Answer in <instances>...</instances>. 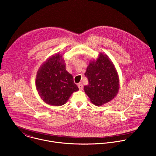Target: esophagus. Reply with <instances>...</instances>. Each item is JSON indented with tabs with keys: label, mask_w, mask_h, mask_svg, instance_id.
Masks as SVG:
<instances>
[{
	"label": "esophagus",
	"mask_w": 156,
	"mask_h": 156,
	"mask_svg": "<svg viewBox=\"0 0 156 156\" xmlns=\"http://www.w3.org/2000/svg\"><path fill=\"white\" fill-rule=\"evenodd\" d=\"M78 88H79V89H80V90H82L83 89V84H82L81 83H79V84H78Z\"/></svg>",
	"instance_id": "obj_1"
}]
</instances>
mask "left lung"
Listing matches in <instances>:
<instances>
[{"label": "left lung", "mask_w": 156, "mask_h": 156, "mask_svg": "<svg viewBox=\"0 0 156 156\" xmlns=\"http://www.w3.org/2000/svg\"><path fill=\"white\" fill-rule=\"evenodd\" d=\"M84 75L89 81L84 87V92L95 105H104L117 96L120 89L119 76L107 55L100 53L96 60H90Z\"/></svg>", "instance_id": "1"}]
</instances>
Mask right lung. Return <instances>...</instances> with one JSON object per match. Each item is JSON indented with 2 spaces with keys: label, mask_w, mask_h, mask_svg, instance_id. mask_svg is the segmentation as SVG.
Wrapping results in <instances>:
<instances>
[{
  "label": "right lung",
  "mask_w": 156,
  "mask_h": 156,
  "mask_svg": "<svg viewBox=\"0 0 156 156\" xmlns=\"http://www.w3.org/2000/svg\"><path fill=\"white\" fill-rule=\"evenodd\" d=\"M36 88L47 104L60 106L66 103L74 92L79 90L72 75L66 69V63L59 53L48 57L39 68Z\"/></svg>",
  "instance_id": "add662e5"
}]
</instances>
